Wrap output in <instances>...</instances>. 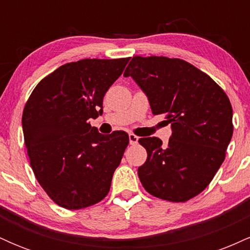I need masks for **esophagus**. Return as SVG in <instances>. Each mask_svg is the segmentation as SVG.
<instances>
[{
	"label": "esophagus",
	"mask_w": 250,
	"mask_h": 250,
	"mask_svg": "<svg viewBox=\"0 0 250 250\" xmlns=\"http://www.w3.org/2000/svg\"><path fill=\"white\" fill-rule=\"evenodd\" d=\"M137 141H139V137H137L136 135L129 134V143H130V145H135V143H137Z\"/></svg>",
	"instance_id": "esophagus-1"
}]
</instances>
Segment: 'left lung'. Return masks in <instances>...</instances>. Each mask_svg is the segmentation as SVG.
<instances>
[{
	"mask_svg": "<svg viewBox=\"0 0 250 250\" xmlns=\"http://www.w3.org/2000/svg\"><path fill=\"white\" fill-rule=\"evenodd\" d=\"M147 95L154 115L166 114L170 139L142 137L139 167L149 194L186 202L205 190L225 161L233 136V108L222 88L193 64L165 56H134L125 71Z\"/></svg>",
	"mask_w": 250,
	"mask_h": 250,
	"instance_id": "1",
	"label": "left lung"
}]
</instances>
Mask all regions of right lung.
Returning <instances> with one entry per match:
<instances>
[{"label":"right lung","instance_id":"obj_1","mask_svg":"<svg viewBox=\"0 0 250 250\" xmlns=\"http://www.w3.org/2000/svg\"><path fill=\"white\" fill-rule=\"evenodd\" d=\"M129 57L65 63L39 82L22 115L24 143L36 180L56 205L82 209L107 196L129 143L125 131L100 134L89 119Z\"/></svg>","mask_w":250,"mask_h":250}]
</instances>
